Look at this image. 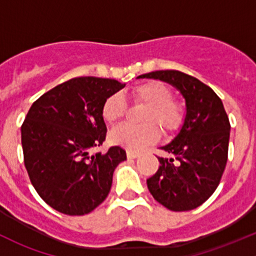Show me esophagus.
Returning <instances> with one entry per match:
<instances>
[{
	"mask_svg": "<svg viewBox=\"0 0 256 256\" xmlns=\"http://www.w3.org/2000/svg\"><path fill=\"white\" fill-rule=\"evenodd\" d=\"M128 158H138V156H140V154H138V152H136V151H131V150H128Z\"/></svg>",
	"mask_w": 256,
	"mask_h": 256,
	"instance_id": "1",
	"label": "esophagus"
}]
</instances>
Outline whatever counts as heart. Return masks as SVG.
Returning a JSON list of instances; mask_svg holds the SVG:
<instances>
[{
	"label": "heart",
	"instance_id": "1",
	"mask_svg": "<svg viewBox=\"0 0 256 256\" xmlns=\"http://www.w3.org/2000/svg\"><path fill=\"white\" fill-rule=\"evenodd\" d=\"M131 98L136 104H144L146 108L142 125L124 124L110 132V141L128 150H141L156 142L160 138L161 126L164 134H172L182 126L186 110L180 100L174 99V92L164 82L150 80L141 82L131 90ZM128 105L118 92H114L104 100L102 106V116L106 122L114 124L124 118Z\"/></svg>",
	"mask_w": 256,
	"mask_h": 256
}]
</instances>
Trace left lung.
<instances>
[{
    "instance_id": "1",
    "label": "left lung",
    "mask_w": 256,
    "mask_h": 256,
    "mask_svg": "<svg viewBox=\"0 0 256 256\" xmlns=\"http://www.w3.org/2000/svg\"><path fill=\"white\" fill-rule=\"evenodd\" d=\"M138 78L174 85L187 105L180 134L161 147L174 157H158V170L147 180L150 193L170 210L200 207L219 186L228 160L230 122L223 102L212 88L180 70H156Z\"/></svg>"
}]
</instances>
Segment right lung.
I'll use <instances>...</instances> for the list:
<instances>
[{"label":"right lung","mask_w":256,"mask_h":256,"mask_svg":"<svg viewBox=\"0 0 256 256\" xmlns=\"http://www.w3.org/2000/svg\"><path fill=\"white\" fill-rule=\"evenodd\" d=\"M125 86L115 79L78 76L38 98L20 126L23 160L30 183L56 210L84 216L108 197L122 147L92 154L106 138L102 106Z\"/></svg>","instance_id":"add662e5"}]
</instances>
